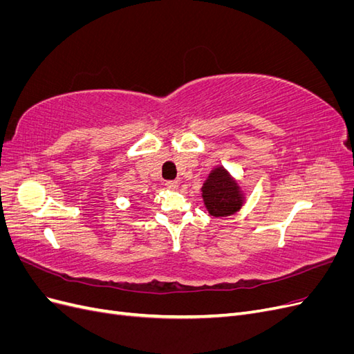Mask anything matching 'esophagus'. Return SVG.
I'll return each mask as SVG.
<instances>
[{"mask_svg":"<svg viewBox=\"0 0 354 354\" xmlns=\"http://www.w3.org/2000/svg\"><path fill=\"white\" fill-rule=\"evenodd\" d=\"M165 186L168 187V189H177L178 187V181L177 180H168V181H165Z\"/></svg>","mask_w":354,"mask_h":354,"instance_id":"esophagus-1","label":"esophagus"}]
</instances>
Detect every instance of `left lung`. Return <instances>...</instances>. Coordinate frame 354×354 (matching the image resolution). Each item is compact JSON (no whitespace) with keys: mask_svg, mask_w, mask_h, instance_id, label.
<instances>
[{"mask_svg":"<svg viewBox=\"0 0 354 354\" xmlns=\"http://www.w3.org/2000/svg\"><path fill=\"white\" fill-rule=\"evenodd\" d=\"M202 198L208 212L214 217L234 214L243 202L236 181L223 167L211 171L208 180L202 186Z\"/></svg>","mask_w":354,"mask_h":354,"instance_id":"8db88e82","label":"left lung"}]
</instances>
